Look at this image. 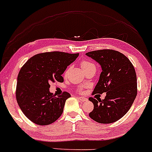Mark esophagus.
Wrapping results in <instances>:
<instances>
[{"label": "esophagus", "instance_id": "34e87169", "mask_svg": "<svg viewBox=\"0 0 152 152\" xmlns=\"http://www.w3.org/2000/svg\"><path fill=\"white\" fill-rule=\"evenodd\" d=\"M79 100H80V101L85 102V101H87V100H88V98H85V97H79Z\"/></svg>", "mask_w": 152, "mask_h": 152}]
</instances>
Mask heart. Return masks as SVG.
Returning a JSON list of instances; mask_svg holds the SVG:
<instances>
[{"instance_id":"obj_1","label":"heart","mask_w":152,"mask_h":152,"mask_svg":"<svg viewBox=\"0 0 152 152\" xmlns=\"http://www.w3.org/2000/svg\"><path fill=\"white\" fill-rule=\"evenodd\" d=\"M80 65H81V67H82V69H83V72L88 70V69H90V68L92 67H95L94 64H93V63H91L90 62H89V61H87V60H83L80 63ZM68 72V70H67L65 72V73L64 74L67 75Z\"/></svg>"}]
</instances>
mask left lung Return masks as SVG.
<instances>
[{
    "mask_svg": "<svg viewBox=\"0 0 152 152\" xmlns=\"http://www.w3.org/2000/svg\"><path fill=\"white\" fill-rule=\"evenodd\" d=\"M96 61L102 72L93 94L106 93L104 100L90 98L94 105L89 116L100 124H111L124 116L137 95V80L134 66L124 54L111 49L86 53Z\"/></svg>",
    "mask_w": 152,
    "mask_h": 152,
    "instance_id": "1",
    "label": "left lung"
}]
</instances>
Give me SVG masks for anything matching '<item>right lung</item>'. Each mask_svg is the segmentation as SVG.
I'll use <instances>...</instances> for the list:
<instances>
[{
    "mask_svg": "<svg viewBox=\"0 0 152 152\" xmlns=\"http://www.w3.org/2000/svg\"><path fill=\"white\" fill-rule=\"evenodd\" d=\"M79 54L45 52L31 57L21 67L17 78L16 96L21 111L37 125L46 126L62 114L66 100L71 96L49 91L50 83L64 81L62 75Z\"/></svg>",
    "mask_w": 152,
    "mask_h": 152,
    "instance_id": "obj_1",
    "label": "right lung"
}]
</instances>
